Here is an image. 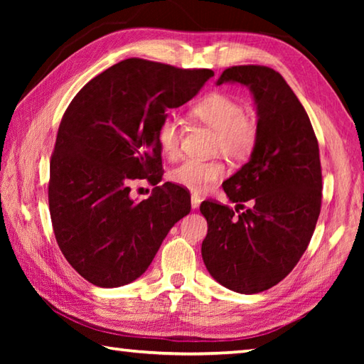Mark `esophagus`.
Here are the masks:
<instances>
[{
	"label": "esophagus",
	"instance_id": "obj_1",
	"mask_svg": "<svg viewBox=\"0 0 364 364\" xmlns=\"http://www.w3.org/2000/svg\"><path fill=\"white\" fill-rule=\"evenodd\" d=\"M200 202H202V200H200L198 196H192V197H191V206H192V210H197V208L200 206Z\"/></svg>",
	"mask_w": 364,
	"mask_h": 364
}]
</instances>
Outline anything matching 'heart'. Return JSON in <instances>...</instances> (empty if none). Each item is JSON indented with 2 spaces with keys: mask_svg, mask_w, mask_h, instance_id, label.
<instances>
[{
  "mask_svg": "<svg viewBox=\"0 0 364 364\" xmlns=\"http://www.w3.org/2000/svg\"><path fill=\"white\" fill-rule=\"evenodd\" d=\"M192 117L215 131L214 151H220L231 161H245L258 142V125L245 114V107L227 94L214 92L203 97L192 107ZM161 150L168 158L180 153L181 122L175 114H166L156 131ZM225 175V166L218 159L205 161L197 158L184 159L178 164L170 178L197 194L210 191Z\"/></svg>",
  "mask_w": 364,
  "mask_h": 364,
  "instance_id": "1",
  "label": "heart"
}]
</instances>
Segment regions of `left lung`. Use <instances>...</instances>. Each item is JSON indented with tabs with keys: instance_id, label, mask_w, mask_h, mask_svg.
I'll use <instances>...</instances> for the list:
<instances>
[{
	"instance_id": "8db88e82",
	"label": "left lung",
	"mask_w": 364,
	"mask_h": 364,
	"mask_svg": "<svg viewBox=\"0 0 364 364\" xmlns=\"http://www.w3.org/2000/svg\"><path fill=\"white\" fill-rule=\"evenodd\" d=\"M239 82L257 103L258 142L247 164L223 181L231 202L206 200L202 257L215 282L241 294L272 288L305 253L322 203L319 144L311 122L283 76L264 65H235L218 84Z\"/></svg>"
}]
</instances>
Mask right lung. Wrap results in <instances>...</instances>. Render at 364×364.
<instances>
[{
    "label": "right lung",
    "instance_id": "right-lung-1",
    "mask_svg": "<svg viewBox=\"0 0 364 364\" xmlns=\"http://www.w3.org/2000/svg\"><path fill=\"white\" fill-rule=\"evenodd\" d=\"M214 76L131 58L90 80L63 115L50 161L48 203L60 252L82 278L117 288L141 277L191 196L164 183L136 203L129 183L162 178L156 131Z\"/></svg>",
    "mask_w": 364,
    "mask_h": 364
}]
</instances>
